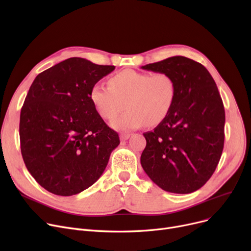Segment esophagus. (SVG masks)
Instances as JSON below:
<instances>
[{
	"label": "esophagus",
	"instance_id": "obj_1",
	"mask_svg": "<svg viewBox=\"0 0 251 251\" xmlns=\"http://www.w3.org/2000/svg\"><path fill=\"white\" fill-rule=\"evenodd\" d=\"M129 137H130L129 134H126V133H122V134H121V139H122L123 141L127 140Z\"/></svg>",
	"mask_w": 251,
	"mask_h": 251
}]
</instances>
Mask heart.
I'll return each instance as SVG.
<instances>
[{"mask_svg":"<svg viewBox=\"0 0 251 251\" xmlns=\"http://www.w3.org/2000/svg\"><path fill=\"white\" fill-rule=\"evenodd\" d=\"M176 93L175 80L168 74L125 69L110 78V86L94 83L90 100L105 121H113L126 106L128 110L112 126L127 130L145 124L148 126L160 124L173 108Z\"/></svg>","mask_w":251,"mask_h":251,"instance_id":"obj_1","label":"heart"}]
</instances>
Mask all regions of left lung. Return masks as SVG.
<instances>
[{
  "label": "left lung",
  "instance_id": "1",
  "mask_svg": "<svg viewBox=\"0 0 251 251\" xmlns=\"http://www.w3.org/2000/svg\"><path fill=\"white\" fill-rule=\"evenodd\" d=\"M168 74L176 100L165 119L146 132L141 164L164 191L188 194L200 189L216 171L225 141V108L208 70L192 59L175 56L142 66Z\"/></svg>",
  "mask_w": 251,
  "mask_h": 251
}]
</instances>
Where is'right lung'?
Returning <instances> with one entry per match:
<instances>
[{"instance_id":"obj_1","label":"right lung","mask_w":251,"mask_h":251,"mask_svg":"<svg viewBox=\"0 0 251 251\" xmlns=\"http://www.w3.org/2000/svg\"><path fill=\"white\" fill-rule=\"evenodd\" d=\"M73 57L34 78L20 112V149L26 169L49 192L71 196L103 174L118 134L90 100L94 83L113 71Z\"/></svg>"}]
</instances>
